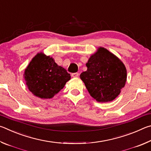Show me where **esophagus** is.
Listing matches in <instances>:
<instances>
[{
  "label": "esophagus",
  "mask_w": 151,
  "mask_h": 151,
  "mask_svg": "<svg viewBox=\"0 0 151 151\" xmlns=\"http://www.w3.org/2000/svg\"><path fill=\"white\" fill-rule=\"evenodd\" d=\"M78 75H79V74L78 73H75L71 74V76H72V77H73V78L78 77Z\"/></svg>",
  "instance_id": "34e87169"
}]
</instances>
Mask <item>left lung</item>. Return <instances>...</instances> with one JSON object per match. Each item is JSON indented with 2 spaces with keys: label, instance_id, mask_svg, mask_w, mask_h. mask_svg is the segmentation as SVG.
<instances>
[{
  "label": "left lung",
  "instance_id": "8db88e82",
  "mask_svg": "<svg viewBox=\"0 0 151 151\" xmlns=\"http://www.w3.org/2000/svg\"><path fill=\"white\" fill-rule=\"evenodd\" d=\"M80 75L89 94L96 101L107 103L119 96L127 81V69L115 55L100 47L86 64Z\"/></svg>",
  "mask_w": 151,
  "mask_h": 151
}]
</instances>
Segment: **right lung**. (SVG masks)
I'll list each match as a JSON object with an SVG mask.
<instances>
[{
    "instance_id": "right-lung-1",
    "label": "right lung",
    "mask_w": 151,
    "mask_h": 151,
    "mask_svg": "<svg viewBox=\"0 0 151 151\" xmlns=\"http://www.w3.org/2000/svg\"><path fill=\"white\" fill-rule=\"evenodd\" d=\"M24 79L29 90L40 99H51L70 79V74L58 66L50 56L38 53L24 71Z\"/></svg>"
}]
</instances>
